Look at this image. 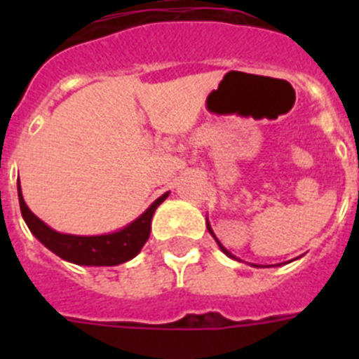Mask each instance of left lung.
I'll use <instances>...</instances> for the list:
<instances>
[{"label":"left lung","mask_w":359,"mask_h":359,"mask_svg":"<svg viewBox=\"0 0 359 359\" xmlns=\"http://www.w3.org/2000/svg\"><path fill=\"white\" fill-rule=\"evenodd\" d=\"M208 230H210V226H208ZM210 233H212V230H210ZM212 236H214V233H212ZM219 246H221V244H219ZM221 250H223V252H224V253H226V255H230V253H228V252H226V250H224V248H223V246H221ZM230 257H231V255H230Z\"/></svg>","instance_id":"left-lung-1"}]
</instances>
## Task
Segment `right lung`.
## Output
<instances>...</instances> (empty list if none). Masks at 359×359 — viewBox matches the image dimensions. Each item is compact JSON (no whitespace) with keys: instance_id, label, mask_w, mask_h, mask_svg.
Returning <instances> with one entry per match:
<instances>
[{"instance_id":"1","label":"right lung","mask_w":359,"mask_h":359,"mask_svg":"<svg viewBox=\"0 0 359 359\" xmlns=\"http://www.w3.org/2000/svg\"><path fill=\"white\" fill-rule=\"evenodd\" d=\"M19 207L23 214L25 223L28 224L30 231L41 243L59 255L65 261L73 262L81 266H116L126 261H131L136 253L140 252L145 241L151 233V219L154 210L160 207L165 198L169 196L163 194L152 203L151 207L133 221L129 226L123 230L107 233V236H95V237H82V236H68V233H59L41 221L36 214H32L30 208L27 207L21 189L18 185Z\"/></svg>"}]
</instances>
